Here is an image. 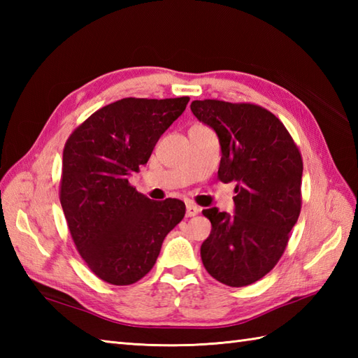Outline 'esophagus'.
<instances>
[{"instance_id": "esophagus-1", "label": "esophagus", "mask_w": 358, "mask_h": 358, "mask_svg": "<svg viewBox=\"0 0 358 358\" xmlns=\"http://www.w3.org/2000/svg\"><path fill=\"white\" fill-rule=\"evenodd\" d=\"M200 210H201V209H200L199 206H196V204L191 203V201H189V203L186 204V215H187V217H195L196 214H199Z\"/></svg>"}]
</instances>
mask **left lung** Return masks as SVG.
Instances as JSON below:
<instances>
[{"mask_svg": "<svg viewBox=\"0 0 358 358\" xmlns=\"http://www.w3.org/2000/svg\"><path fill=\"white\" fill-rule=\"evenodd\" d=\"M194 115L218 135V180L235 181V214L204 209L212 229L200 254L220 283L252 285L283 255L301 210L303 159L285 124L252 103L195 100Z\"/></svg>", "mask_w": 358, "mask_h": 358, "instance_id": "1", "label": "left lung"}]
</instances>
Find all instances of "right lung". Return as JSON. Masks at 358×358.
<instances>
[{"mask_svg": "<svg viewBox=\"0 0 358 358\" xmlns=\"http://www.w3.org/2000/svg\"><path fill=\"white\" fill-rule=\"evenodd\" d=\"M187 103L189 96L123 98L94 112L64 144L59 201L81 258L106 283L141 280L185 217L183 201H152L129 177Z\"/></svg>", "mask_w": 358, "mask_h": 358, "instance_id": "add662e5", "label": "right lung"}]
</instances>
